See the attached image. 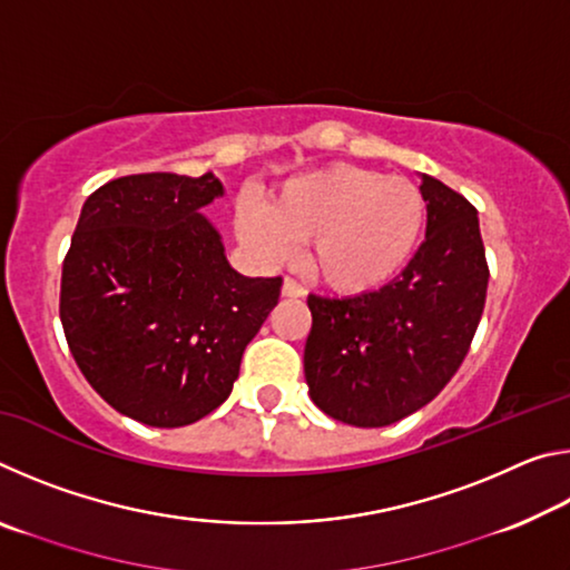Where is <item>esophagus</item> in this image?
I'll return each mask as SVG.
<instances>
[{
    "label": "esophagus",
    "instance_id": "1",
    "mask_svg": "<svg viewBox=\"0 0 570 570\" xmlns=\"http://www.w3.org/2000/svg\"><path fill=\"white\" fill-rule=\"evenodd\" d=\"M282 294L284 296H292V298H302L304 294H306V288L296 282V278H292V276H286L284 278V286H282Z\"/></svg>",
    "mask_w": 570,
    "mask_h": 570
}]
</instances>
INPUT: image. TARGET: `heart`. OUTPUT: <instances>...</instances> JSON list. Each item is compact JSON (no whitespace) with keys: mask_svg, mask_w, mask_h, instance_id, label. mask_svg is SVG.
<instances>
[{"mask_svg":"<svg viewBox=\"0 0 570 570\" xmlns=\"http://www.w3.org/2000/svg\"><path fill=\"white\" fill-rule=\"evenodd\" d=\"M424 226V198L410 178L326 166L288 180L272 206L246 204L238 234L266 262L312 240L308 266L326 286L362 294L407 264Z\"/></svg>","mask_w":570,"mask_h":570,"instance_id":"heart-1","label":"heart"}]
</instances>
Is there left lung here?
Masks as SVG:
<instances>
[{
  "mask_svg": "<svg viewBox=\"0 0 570 570\" xmlns=\"http://www.w3.org/2000/svg\"><path fill=\"white\" fill-rule=\"evenodd\" d=\"M428 228L410 264L377 292L308 294L304 374L316 407L354 428H384L432 402L478 332L488 262L478 210L422 176Z\"/></svg>",
  "mask_w": 570,
  "mask_h": 570,
  "instance_id": "8db88e82",
  "label": "left lung"
}]
</instances>
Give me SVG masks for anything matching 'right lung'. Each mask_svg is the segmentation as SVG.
I'll return each instance as SVG.
<instances>
[{
	"label": "right lung",
	"mask_w": 570,
	"mask_h": 570,
	"mask_svg": "<svg viewBox=\"0 0 570 570\" xmlns=\"http://www.w3.org/2000/svg\"><path fill=\"white\" fill-rule=\"evenodd\" d=\"M224 196L206 173H138L85 200L62 264L60 320L92 390L150 428H183L224 404L282 276L230 268L200 208Z\"/></svg>",
	"instance_id": "add662e5"
}]
</instances>
